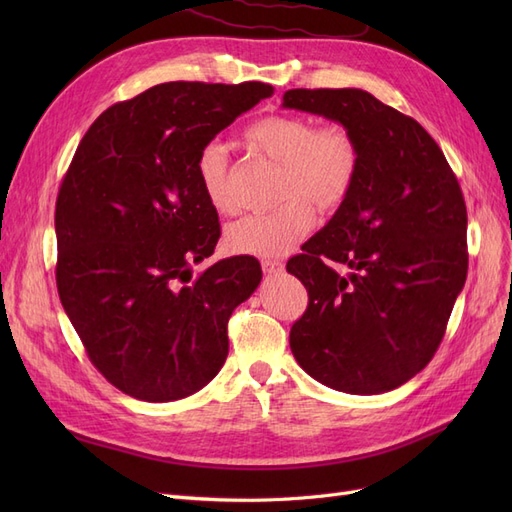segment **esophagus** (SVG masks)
<instances>
[{"instance_id": "esophagus-1", "label": "esophagus", "mask_w": 512, "mask_h": 512, "mask_svg": "<svg viewBox=\"0 0 512 512\" xmlns=\"http://www.w3.org/2000/svg\"><path fill=\"white\" fill-rule=\"evenodd\" d=\"M260 265H262V271H265V275H280L284 271V262L273 260V258H262Z\"/></svg>"}]
</instances>
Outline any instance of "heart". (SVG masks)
Wrapping results in <instances>:
<instances>
[{"label":"heart","instance_id":"obj_1","mask_svg":"<svg viewBox=\"0 0 512 512\" xmlns=\"http://www.w3.org/2000/svg\"><path fill=\"white\" fill-rule=\"evenodd\" d=\"M245 143L273 164H280L277 198L271 213L245 215L226 228L232 254L282 256L316 226V208L337 211L359 177L361 149L339 123L314 128L301 115H267L243 130ZM196 179L207 203L220 213L235 209L228 192V156L220 143H207L196 156Z\"/></svg>","mask_w":512,"mask_h":512}]
</instances>
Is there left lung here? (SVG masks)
I'll return each instance as SVG.
<instances>
[{
	"mask_svg": "<svg viewBox=\"0 0 512 512\" xmlns=\"http://www.w3.org/2000/svg\"><path fill=\"white\" fill-rule=\"evenodd\" d=\"M284 106L339 121L361 149L348 200L286 265L309 297L290 350L335 391H393L433 359L466 284L459 181L421 123L363 89H290Z\"/></svg>",
	"mask_w": 512,
	"mask_h": 512,
	"instance_id": "8db88e82",
	"label": "left lung"
}]
</instances>
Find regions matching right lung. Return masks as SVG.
<instances>
[{"label": "right lung", "mask_w": 512, "mask_h": 512, "mask_svg": "<svg viewBox=\"0 0 512 512\" xmlns=\"http://www.w3.org/2000/svg\"><path fill=\"white\" fill-rule=\"evenodd\" d=\"M267 83H162L91 123L55 205L57 290L89 361L130 397L173 401L228 356V318L260 284L252 256L209 258L220 222L196 156Z\"/></svg>", "instance_id": "add662e5"}]
</instances>
